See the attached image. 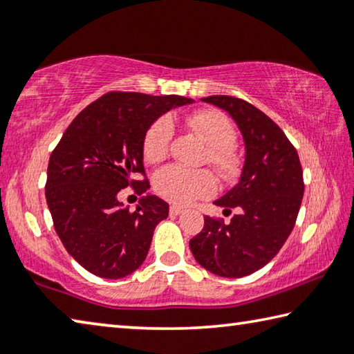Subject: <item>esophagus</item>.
Wrapping results in <instances>:
<instances>
[{"label":"esophagus","instance_id":"1","mask_svg":"<svg viewBox=\"0 0 354 354\" xmlns=\"http://www.w3.org/2000/svg\"><path fill=\"white\" fill-rule=\"evenodd\" d=\"M183 212H184V207L176 206V205L170 206V215H179V214H183Z\"/></svg>","mask_w":354,"mask_h":354}]
</instances>
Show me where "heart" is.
<instances>
[{
	"instance_id": "1",
	"label": "heart",
	"mask_w": 354,
	"mask_h": 354,
	"mask_svg": "<svg viewBox=\"0 0 354 354\" xmlns=\"http://www.w3.org/2000/svg\"><path fill=\"white\" fill-rule=\"evenodd\" d=\"M189 127L207 143L206 160L221 175H234L239 159L234 151L236 129L225 113L212 109L198 111L187 118ZM173 122L170 117H159L149 124L143 136L142 148L148 162H160L169 153L173 139ZM154 190L162 198L185 205L196 198L212 195L217 187L215 178L207 170H187L179 165H169L154 175Z\"/></svg>"
}]
</instances>
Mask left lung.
Wrapping results in <instances>:
<instances>
[{
  "mask_svg": "<svg viewBox=\"0 0 354 354\" xmlns=\"http://www.w3.org/2000/svg\"><path fill=\"white\" fill-rule=\"evenodd\" d=\"M230 113L241 129L245 162L241 179L215 200L230 223L205 217V227L190 239L196 262L223 278H242L270 262L295 226L304 184L297 149L277 123L253 104L227 95L201 98Z\"/></svg>",
  "mask_w": 354,
  "mask_h": 354,
  "instance_id": "1",
  "label": "left lung"
}]
</instances>
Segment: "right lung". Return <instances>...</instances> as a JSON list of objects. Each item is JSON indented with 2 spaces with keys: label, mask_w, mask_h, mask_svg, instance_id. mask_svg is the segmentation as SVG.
Here are the masks:
<instances>
[{
  "label": "right lung",
  "mask_w": 354,
  "mask_h": 354,
  "mask_svg": "<svg viewBox=\"0 0 354 354\" xmlns=\"http://www.w3.org/2000/svg\"><path fill=\"white\" fill-rule=\"evenodd\" d=\"M194 100L136 92H109L70 123L46 171L45 196L65 250L100 278H124L148 254L154 227L169 217V205L156 195L136 211L118 201V192L149 189L143 169V136L156 118Z\"/></svg>",
  "instance_id": "1"
}]
</instances>
